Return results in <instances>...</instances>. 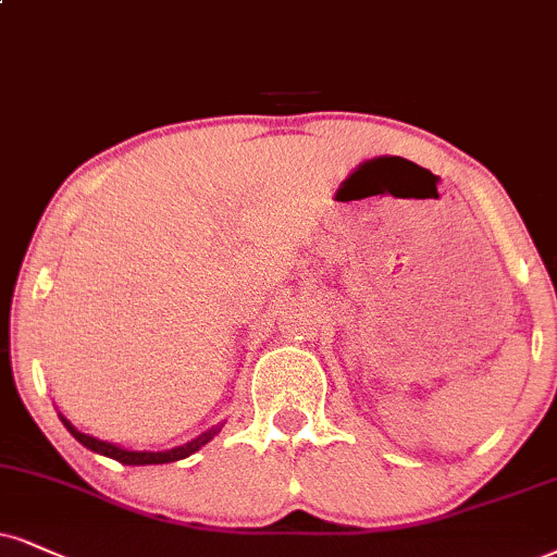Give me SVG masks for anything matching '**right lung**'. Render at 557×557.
<instances>
[{
    "label": "right lung",
    "instance_id": "obj_1",
    "mask_svg": "<svg viewBox=\"0 0 557 557\" xmlns=\"http://www.w3.org/2000/svg\"><path fill=\"white\" fill-rule=\"evenodd\" d=\"M59 418H61V423L66 425L69 434L77 438L82 446H87V449L95 451V455L111 457V459H115V462H121V465H168V462H177V459L190 457V455H194V451L201 449L203 444H209L211 438H214L219 431H222V425H224V423H219V425H214V429L203 431L201 436L190 438L188 444L173 446V449H164V451H136V449H123V446L113 444V442H102V438L82 434L79 429H74L72 421H66V418L61 416V413H59Z\"/></svg>",
    "mask_w": 557,
    "mask_h": 557
}]
</instances>
